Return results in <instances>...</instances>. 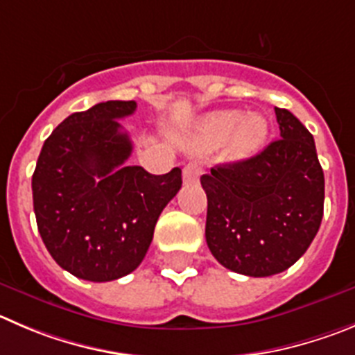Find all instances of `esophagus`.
Here are the masks:
<instances>
[{
    "label": "esophagus",
    "mask_w": 355,
    "mask_h": 355,
    "mask_svg": "<svg viewBox=\"0 0 355 355\" xmlns=\"http://www.w3.org/2000/svg\"><path fill=\"white\" fill-rule=\"evenodd\" d=\"M184 182L185 184H194V182L200 180L201 173H203V166H201L200 162H189L184 166Z\"/></svg>",
    "instance_id": "obj_1"
}]
</instances>
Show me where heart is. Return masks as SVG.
Segmentation results:
<instances>
[{
	"label": "heart",
	"instance_id": "heart-1",
	"mask_svg": "<svg viewBox=\"0 0 355 355\" xmlns=\"http://www.w3.org/2000/svg\"><path fill=\"white\" fill-rule=\"evenodd\" d=\"M268 121L261 114L243 115L240 110H218L200 122L194 148L210 152L226 139V154L231 159H245L256 154L268 138Z\"/></svg>",
	"mask_w": 355,
	"mask_h": 355
}]
</instances>
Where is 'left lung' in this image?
Listing matches in <instances>:
<instances>
[{"label": "left lung", "mask_w": 355, "mask_h": 355, "mask_svg": "<svg viewBox=\"0 0 355 355\" xmlns=\"http://www.w3.org/2000/svg\"><path fill=\"white\" fill-rule=\"evenodd\" d=\"M275 114L278 140L201 177L208 248L224 268L247 277L293 266L315 238L324 214V171L313 137L286 108Z\"/></svg>", "instance_id": "1"}]
</instances>
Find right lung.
<instances>
[{"label":"right lung","instance_id":"add662e5","mask_svg":"<svg viewBox=\"0 0 355 355\" xmlns=\"http://www.w3.org/2000/svg\"><path fill=\"white\" fill-rule=\"evenodd\" d=\"M135 101L98 103L66 117L43 144L33 173L40 236L62 270L110 282L137 270L159 215L182 187V170L152 175L128 166L132 152L119 119Z\"/></svg>","mask_w":355,"mask_h":355}]
</instances>
